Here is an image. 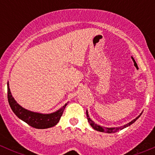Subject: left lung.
Here are the masks:
<instances>
[{
  "label": "left lung",
  "instance_id": "8db88e82",
  "mask_svg": "<svg viewBox=\"0 0 155 155\" xmlns=\"http://www.w3.org/2000/svg\"><path fill=\"white\" fill-rule=\"evenodd\" d=\"M142 113H143V112H142ZM142 113H140V115H138V116H137V118H134V119L132 120V121H130L129 123H127V124H125V125H123V126H121V127H106L99 125V124H96V123H95L94 121H92V120L91 119L90 117H89V115H88V112H87V110H86V115H87V121H88V122H89L90 125L92 127H93L94 129L95 130L100 131V132L107 133V134H112V133L118 132V130H123V129H124V128H126L127 127L130 126L131 124H134V123L135 122V121H137V120L139 118H140V115H142Z\"/></svg>",
  "mask_w": 155,
  "mask_h": 155
}]
</instances>
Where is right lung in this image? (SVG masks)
<instances>
[{"mask_svg": "<svg viewBox=\"0 0 155 155\" xmlns=\"http://www.w3.org/2000/svg\"><path fill=\"white\" fill-rule=\"evenodd\" d=\"M7 97L9 104L15 115L21 121L37 129H46L56 125L58 123L64 110L68 104H65V105L61 108L51 113L44 114L33 112L25 109L16 102L11 94L9 82H7Z\"/></svg>", "mask_w": 155, "mask_h": 155, "instance_id": "right-lung-1", "label": "right lung"}]
</instances>
